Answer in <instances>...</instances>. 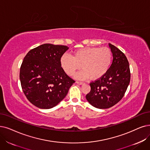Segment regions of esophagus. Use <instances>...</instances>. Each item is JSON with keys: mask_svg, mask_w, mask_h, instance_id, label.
Segmentation results:
<instances>
[{"mask_svg": "<svg viewBox=\"0 0 150 150\" xmlns=\"http://www.w3.org/2000/svg\"><path fill=\"white\" fill-rule=\"evenodd\" d=\"M76 83H78V84H79V85H83V84H84V82H80V81H77L76 82Z\"/></svg>", "mask_w": 150, "mask_h": 150, "instance_id": "esophagus-1", "label": "esophagus"}]
</instances>
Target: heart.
<instances>
[{
    "label": "heart",
    "mask_w": 150,
    "mask_h": 150,
    "mask_svg": "<svg viewBox=\"0 0 150 150\" xmlns=\"http://www.w3.org/2000/svg\"><path fill=\"white\" fill-rule=\"evenodd\" d=\"M112 59V52L108 47H85L73 52L72 57L63 55L61 65L69 76L82 68L83 70L77 73V79H98L109 70Z\"/></svg>",
    "instance_id": "1"
}]
</instances>
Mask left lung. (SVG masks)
Masks as SVG:
<instances>
[{"mask_svg": "<svg viewBox=\"0 0 150 150\" xmlns=\"http://www.w3.org/2000/svg\"><path fill=\"white\" fill-rule=\"evenodd\" d=\"M109 45L113 56L111 67L103 76L90 83L91 90L86 95L88 102L100 109L109 108L117 103L124 97L130 80L127 57L116 47Z\"/></svg>", "mask_w": 150, "mask_h": 150, "instance_id": "1", "label": "left lung"}]
</instances>
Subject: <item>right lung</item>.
I'll return each instance as SVG.
<instances>
[{"mask_svg":"<svg viewBox=\"0 0 150 150\" xmlns=\"http://www.w3.org/2000/svg\"><path fill=\"white\" fill-rule=\"evenodd\" d=\"M69 48L44 44L34 48L20 67L21 88L27 99L42 109L55 106L66 97L75 81L66 74L61 58Z\"/></svg>","mask_w":150,"mask_h":150,"instance_id":"right-lung-1","label":"right lung"}]
</instances>
